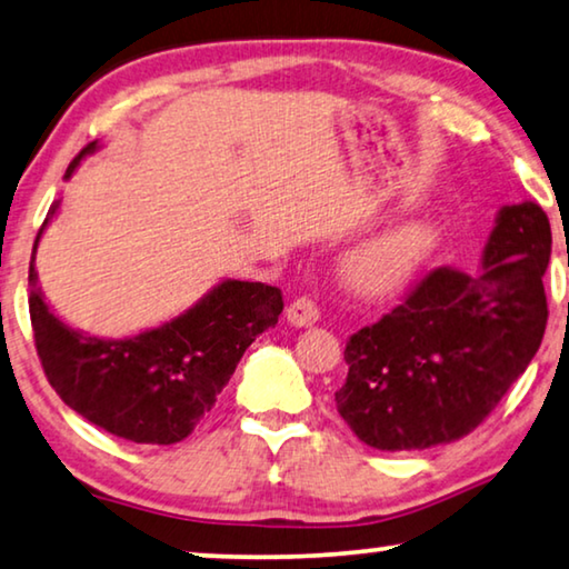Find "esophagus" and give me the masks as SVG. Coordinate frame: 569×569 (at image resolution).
<instances>
[{
	"mask_svg": "<svg viewBox=\"0 0 569 569\" xmlns=\"http://www.w3.org/2000/svg\"><path fill=\"white\" fill-rule=\"evenodd\" d=\"M286 319L291 327H313L319 321V309L311 299L301 296V299H296L291 307L286 309Z\"/></svg>",
	"mask_w": 569,
	"mask_h": 569,
	"instance_id": "obj_1",
	"label": "esophagus"
}]
</instances>
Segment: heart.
<instances>
[{"label":"heart","mask_w":569,"mask_h":569,"mask_svg":"<svg viewBox=\"0 0 569 569\" xmlns=\"http://www.w3.org/2000/svg\"><path fill=\"white\" fill-rule=\"evenodd\" d=\"M445 227L437 217L401 219L368 237L342 258L345 283L362 296L383 299L417 281L421 270L439 256Z\"/></svg>","instance_id":"obj_1"}]
</instances>
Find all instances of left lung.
I'll use <instances>...</instances> for the list:
<instances>
[{"label":"left lung","instance_id":"8db88e82","mask_svg":"<svg viewBox=\"0 0 569 569\" xmlns=\"http://www.w3.org/2000/svg\"><path fill=\"white\" fill-rule=\"evenodd\" d=\"M549 256L545 209L508 203L478 273L431 270L401 307L352 335L335 401L360 442L413 452L470 435L539 350Z\"/></svg>","mask_w":569,"mask_h":569}]
</instances>
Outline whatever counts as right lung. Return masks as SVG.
<instances>
[{
    "instance_id": "add662e5",
    "label": "right lung",
    "mask_w": 569,
    "mask_h": 569,
    "mask_svg": "<svg viewBox=\"0 0 569 569\" xmlns=\"http://www.w3.org/2000/svg\"><path fill=\"white\" fill-rule=\"evenodd\" d=\"M99 148V140L83 148L66 181ZM58 209L61 201L50 207L30 260V319L50 386L66 406L109 435L138 445L181 442L211 411L244 350L276 327L281 291L227 278L160 327L124 339L83 335L48 309L38 288V242Z\"/></svg>"
}]
</instances>
